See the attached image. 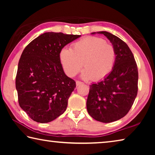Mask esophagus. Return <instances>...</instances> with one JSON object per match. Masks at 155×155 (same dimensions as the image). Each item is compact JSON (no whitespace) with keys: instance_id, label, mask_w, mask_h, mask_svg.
<instances>
[{"instance_id":"obj_1","label":"esophagus","mask_w":155,"mask_h":155,"mask_svg":"<svg viewBox=\"0 0 155 155\" xmlns=\"http://www.w3.org/2000/svg\"><path fill=\"white\" fill-rule=\"evenodd\" d=\"M83 83H82V82H81V81H76V85H77V86H79V85H82Z\"/></svg>"}]
</instances>
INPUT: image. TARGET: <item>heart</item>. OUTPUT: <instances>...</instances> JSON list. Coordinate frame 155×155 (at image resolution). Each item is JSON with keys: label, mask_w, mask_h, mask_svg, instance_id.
<instances>
[{"label": "heart", "mask_w": 155, "mask_h": 155, "mask_svg": "<svg viewBox=\"0 0 155 155\" xmlns=\"http://www.w3.org/2000/svg\"><path fill=\"white\" fill-rule=\"evenodd\" d=\"M64 72L73 77L85 66L81 77L85 80H101L112 71L115 60V51L103 39L88 37L73 44L71 49L64 48L59 53Z\"/></svg>", "instance_id": "obj_1"}]
</instances>
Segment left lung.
<instances>
[{
    "instance_id": "obj_1",
    "label": "left lung",
    "mask_w": 155,
    "mask_h": 155,
    "mask_svg": "<svg viewBox=\"0 0 155 155\" xmlns=\"http://www.w3.org/2000/svg\"><path fill=\"white\" fill-rule=\"evenodd\" d=\"M103 34L115 51L114 68L99 82L91 84L87 100L88 114L97 121L109 123L125 116L137 94L138 70L129 47L118 37L107 31Z\"/></svg>"
}]
</instances>
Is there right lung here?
<instances>
[{
    "mask_svg": "<svg viewBox=\"0 0 155 155\" xmlns=\"http://www.w3.org/2000/svg\"><path fill=\"white\" fill-rule=\"evenodd\" d=\"M78 35L47 32L27 46L18 63L15 87L21 108L34 121L48 123L64 113L76 87L64 73L59 53Z\"/></svg>",
    "mask_w": 155,
    "mask_h": 155,
    "instance_id": "obj_1",
    "label": "right lung"
}]
</instances>
